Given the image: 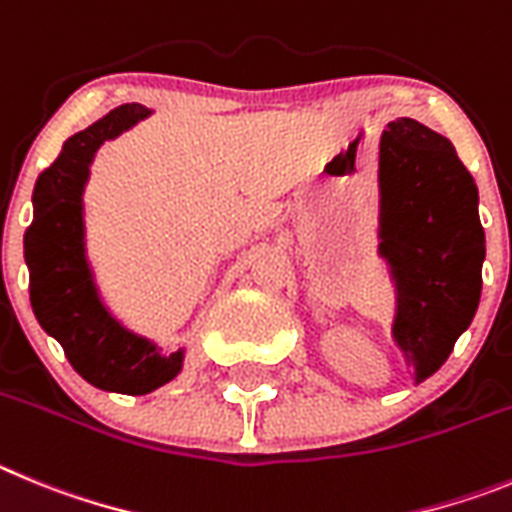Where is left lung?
I'll return each mask as SVG.
<instances>
[{
	"instance_id": "left-lung-1",
	"label": "left lung",
	"mask_w": 512,
	"mask_h": 512,
	"mask_svg": "<svg viewBox=\"0 0 512 512\" xmlns=\"http://www.w3.org/2000/svg\"><path fill=\"white\" fill-rule=\"evenodd\" d=\"M377 186V255L395 288L390 334L418 385L444 365L480 306V193L454 145L408 117L382 132Z\"/></svg>"
}]
</instances>
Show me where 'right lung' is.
I'll list each match as a JSON object with an SVG mask.
<instances>
[{
    "label": "right lung",
    "mask_w": 512,
    "mask_h": 512,
    "mask_svg": "<svg viewBox=\"0 0 512 512\" xmlns=\"http://www.w3.org/2000/svg\"><path fill=\"white\" fill-rule=\"evenodd\" d=\"M150 114L142 104H124L68 137L35 183L25 232L35 319L86 382L122 395L153 393L183 370L186 357L183 349L165 354L153 339L127 329L101 301L86 257L84 191L96 150Z\"/></svg>",
    "instance_id": "right-lung-1"
}]
</instances>
